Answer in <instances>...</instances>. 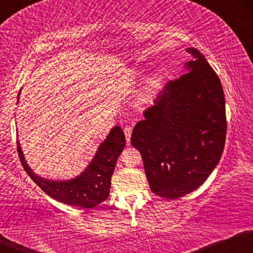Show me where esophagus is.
Instances as JSON below:
<instances>
[{"label": "esophagus", "mask_w": 253, "mask_h": 253, "mask_svg": "<svg viewBox=\"0 0 253 253\" xmlns=\"http://www.w3.org/2000/svg\"><path fill=\"white\" fill-rule=\"evenodd\" d=\"M124 132H125V136H126V141H127V143H129L130 135H132V127H129V126L125 127Z\"/></svg>", "instance_id": "34e87169"}]
</instances>
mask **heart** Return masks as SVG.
<instances>
[{"label":"heart","mask_w":253,"mask_h":253,"mask_svg":"<svg viewBox=\"0 0 253 253\" xmlns=\"http://www.w3.org/2000/svg\"><path fill=\"white\" fill-rule=\"evenodd\" d=\"M161 83H162V78L159 77V76L152 78V80L150 81L149 86H147L146 91H145L143 96H141V101L149 100V98L153 95V92H155L156 90L159 88V85H161Z\"/></svg>","instance_id":"obj_1"}]
</instances>
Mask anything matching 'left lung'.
<instances>
[{"mask_svg":"<svg viewBox=\"0 0 253 253\" xmlns=\"http://www.w3.org/2000/svg\"><path fill=\"white\" fill-rule=\"evenodd\" d=\"M193 60L169 81L130 143L140 152L152 193L175 200L202 184L225 147V95L220 78L199 50L187 48Z\"/></svg>","mask_w":253,"mask_h":253,"instance_id":"left-lung-1","label":"left lung"}]
</instances>
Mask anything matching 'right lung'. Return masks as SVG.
<instances>
[{
	"label": "right lung",
	"instance_id": "add662e5",
	"mask_svg": "<svg viewBox=\"0 0 253 253\" xmlns=\"http://www.w3.org/2000/svg\"><path fill=\"white\" fill-rule=\"evenodd\" d=\"M20 162L28 176L52 199L70 206L92 208L109 196L110 179L119 156L123 152L126 139L121 127L115 126L106 140L98 147L89 167L76 178L70 181H48L36 175L28 167L17 141Z\"/></svg>",
	"mask_w": 253,
	"mask_h": 253
}]
</instances>
